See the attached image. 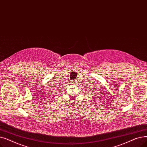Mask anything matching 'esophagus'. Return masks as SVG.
<instances>
[{
    "instance_id": "esophagus-1",
    "label": "esophagus",
    "mask_w": 147,
    "mask_h": 147,
    "mask_svg": "<svg viewBox=\"0 0 147 147\" xmlns=\"http://www.w3.org/2000/svg\"><path fill=\"white\" fill-rule=\"evenodd\" d=\"M76 83H77V82H76V80H74V81H73V82H72V84H73V85H76Z\"/></svg>"
}]
</instances>
